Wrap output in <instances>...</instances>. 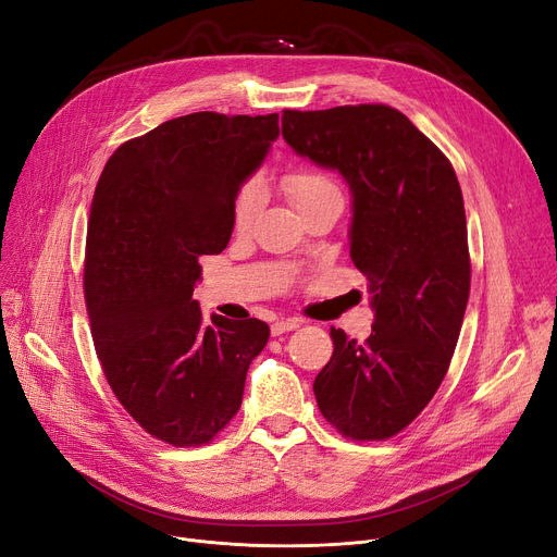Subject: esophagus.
I'll return each instance as SVG.
<instances>
[{"instance_id": "1", "label": "esophagus", "mask_w": 557, "mask_h": 557, "mask_svg": "<svg viewBox=\"0 0 557 557\" xmlns=\"http://www.w3.org/2000/svg\"><path fill=\"white\" fill-rule=\"evenodd\" d=\"M301 326V320H295V317H287V320H278L272 324V335H281L287 331H295Z\"/></svg>"}]
</instances>
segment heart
I'll list each match as a JSON object with an SVG mask.
<instances>
[{
	"label": "heart",
	"mask_w": 557,
	"mask_h": 557,
	"mask_svg": "<svg viewBox=\"0 0 557 557\" xmlns=\"http://www.w3.org/2000/svg\"><path fill=\"white\" fill-rule=\"evenodd\" d=\"M285 183V190L289 193V197L295 199L299 213L314 203H320L324 199L331 197H342L339 188L333 183V178H329L322 172H314V170H297V172H289L283 178ZM262 183L258 178H249L247 183L240 185V190H237L235 199H233V224L235 228H247L262 206Z\"/></svg>",
	"instance_id": "b5f03b06"
}]
</instances>
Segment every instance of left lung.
Listing matches in <instances>:
<instances>
[{"label":"left lung","instance_id":"8db88e82","mask_svg":"<svg viewBox=\"0 0 557 557\" xmlns=\"http://www.w3.org/2000/svg\"><path fill=\"white\" fill-rule=\"evenodd\" d=\"M281 122L289 147L349 183L351 260L372 293V335L331 329L317 406L344 437L387 440L429 406L458 344L471 283L458 176L392 106L283 111Z\"/></svg>","mask_w":557,"mask_h":557}]
</instances>
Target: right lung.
Wrapping results in <instances>:
<instances>
[{"label":"right lung","mask_w":557,"mask_h":557,"mask_svg":"<svg viewBox=\"0 0 557 557\" xmlns=\"http://www.w3.org/2000/svg\"><path fill=\"white\" fill-rule=\"evenodd\" d=\"M278 138V113H193L115 149L95 188L86 306L117 401L174 446H201L240 410L260 320L206 324L193 299L201 256L226 249L233 199Z\"/></svg>","instance_id":"right-lung-1"}]
</instances>
